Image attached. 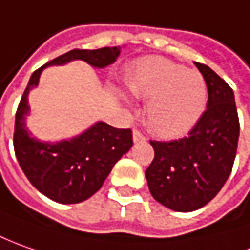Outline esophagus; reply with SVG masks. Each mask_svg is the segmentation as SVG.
Masks as SVG:
<instances>
[{
	"label": "esophagus",
	"mask_w": 250,
	"mask_h": 250,
	"mask_svg": "<svg viewBox=\"0 0 250 250\" xmlns=\"http://www.w3.org/2000/svg\"><path fill=\"white\" fill-rule=\"evenodd\" d=\"M133 140L134 142H144L146 141V137L138 130V128H134L133 130Z\"/></svg>",
	"instance_id": "esophagus-1"
}]
</instances>
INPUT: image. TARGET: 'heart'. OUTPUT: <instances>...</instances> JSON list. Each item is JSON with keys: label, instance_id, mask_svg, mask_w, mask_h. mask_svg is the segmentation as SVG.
I'll return each instance as SVG.
<instances>
[{"label": "heart", "instance_id": "b5f03b06", "mask_svg": "<svg viewBox=\"0 0 250 250\" xmlns=\"http://www.w3.org/2000/svg\"><path fill=\"white\" fill-rule=\"evenodd\" d=\"M128 88L138 98L151 99L146 123L160 137L189 131L208 104V85L202 74L162 56L140 59L128 79Z\"/></svg>", "mask_w": 250, "mask_h": 250}]
</instances>
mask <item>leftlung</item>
Returning a JSON list of instances; mask_svg holds the SVG:
<instances>
[{"mask_svg":"<svg viewBox=\"0 0 250 250\" xmlns=\"http://www.w3.org/2000/svg\"><path fill=\"white\" fill-rule=\"evenodd\" d=\"M208 85V105L187 137L152 141L145 170L151 195L176 211L203 208L219 194L237 155L239 119L234 91L209 66L195 62Z\"/></svg>","mask_w":250,"mask_h":250,"instance_id":"obj_1","label":"left lung"}]
</instances>
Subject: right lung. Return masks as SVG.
<instances>
[{"mask_svg":"<svg viewBox=\"0 0 250 250\" xmlns=\"http://www.w3.org/2000/svg\"><path fill=\"white\" fill-rule=\"evenodd\" d=\"M119 54L120 47L72 49L37 69L23 92L15 116V155L31 185L55 202L80 203L95 194L115 163L133 146V131L98 122L70 141L40 142L24 125L29 112L27 94L39 84L40 74L47 66L82 59L95 67H105L113 63Z\"/></svg>","mask_w":250,"mask_h":250,"instance_id":"add662e5","label":"right lung"}]
</instances>
